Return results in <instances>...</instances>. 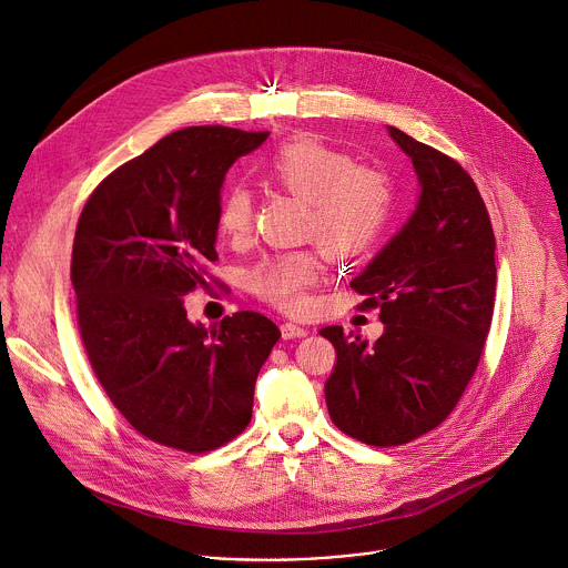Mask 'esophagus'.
Segmentation results:
<instances>
[{
    "label": "esophagus",
    "mask_w": 568,
    "mask_h": 568,
    "mask_svg": "<svg viewBox=\"0 0 568 568\" xmlns=\"http://www.w3.org/2000/svg\"><path fill=\"white\" fill-rule=\"evenodd\" d=\"M281 335H283V339H301L307 335V328L296 326V323H283Z\"/></svg>",
    "instance_id": "34e87169"
}]
</instances>
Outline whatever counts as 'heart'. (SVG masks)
Masks as SVG:
<instances>
[{
    "instance_id": "1",
    "label": "heart",
    "mask_w": 568,
    "mask_h": 568,
    "mask_svg": "<svg viewBox=\"0 0 568 568\" xmlns=\"http://www.w3.org/2000/svg\"><path fill=\"white\" fill-rule=\"evenodd\" d=\"M256 171L276 191L303 202L301 235L314 240L333 258H355L382 240L393 213V184L375 166L355 159L314 134H298L265 152ZM254 222V195L233 184L217 206V229L226 237H245ZM318 276L312 250L265 256L247 272V287L265 303L298 312Z\"/></svg>"
}]
</instances>
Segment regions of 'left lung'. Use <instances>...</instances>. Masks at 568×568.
I'll return each instance as SVG.
<instances>
[{"mask_svg":"<svg viewBox=\"0 0 568 568\" xmlns=\"http://www.w3.org/2000/svg\"><path fill=\"white\" fill-rule=\"evenodd\" d=\"M388 132L412 156L423 193L351 281L359 310L379 307L384 335L368 344L342 326L318 331L337 353L323 388L331 420L373 447L407 445L445 423L480 362L497 294L495 231L474 180L445 152Z\"/></svg>","mask_w":568,"mask_h":568,"instance_id":"8db88e82","label":"left lung"}]
</instances>
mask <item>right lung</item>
I'll return each instance as SVG.
<instances>
[{
    "mask_svg": "<svg viewBox=\"0 0 568 568\" xmlns=\"http://www.w3.org/2000/svg\"><path fill=\"white\" fill-rule=\"evenodd\" d=\"M270 132L178 130L112 171L78 217L71 285L88 359L121 416L148 440L186 454L217 449L252 420L261 366L281 337L258 312L211 331L184 296L217 261L220 189Z\"/></svg>",
    "mask_w": 568,
    "mask_h": 568,
    "instance_id": "1",
    "label": "right lung"
}]
</instances>
